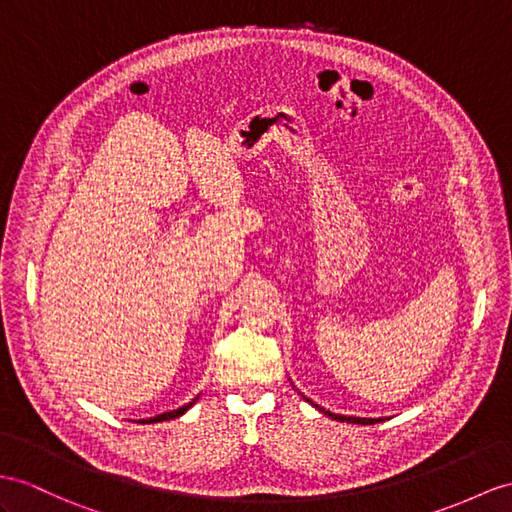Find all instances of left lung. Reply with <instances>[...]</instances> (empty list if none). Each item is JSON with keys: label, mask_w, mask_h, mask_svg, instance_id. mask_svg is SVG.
I'll use <instances>...</instances> for the list:
<instances>
[{"label": "left lung", "mask_w": 512, "mask_h": 512, "mask_svg": "<svg viewBox=\"0 0 512 512\" xmlns=\"http://www.w3.org/2000/svg\"><path fill=\"white\" fill-rule=\"evenodd\" d=\"M306 402H310L308 397H304ZM313 404V402H310ZM315 408H319L323 415H328V417H332V419H336V421H350V423H363V426H367V423H378V421H382V419H365V417H343V415H334V413H330V410H326V408H321V406H317V404H313Z\"/></svg>", "instance_id": "left-lung-1"}]
</instances>
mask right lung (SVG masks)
<instances>
[{"label": "right lung", "mask_w": 512, "mask_h": 512, "mask_svg": "<svg viewBox=\"0 0 512 512\" xmlns=\"http://www.w3.org/2000/svg\"><path fill=\"white\" fill-rule=\"evenodd\" d=\"M197 400V397H195ZM195 400L191 402V404H186V406H182V408H178V410H171V413H162V415H156V417H149V419H143L141 423H156V421H167V419H176V417H180V415H184L186 410H189L193 404H195Z\"/></svg>", "instance_id": "add662e5"}]
</instances>
